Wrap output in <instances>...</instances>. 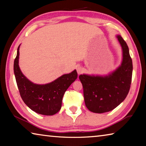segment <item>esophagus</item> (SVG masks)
<instances>
[{"instance_id": "34e87169", "label": "esophagus", "mask_w": 146, "mask_h": 146, "mask_svg": "<svg viewBox=\"0 0 146 146\" xmlns=\"http://www.w3.org/2000/svg\"><path fill=\"white\" fill-rule=\"evenodd\" d=\"M76 71H77L78 73H81L83 72L84 68L82 67V66H77V67H76Z\"/></svg>"}]
</instances>
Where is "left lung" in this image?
I'll list each match as a JSON object with an SVG mask.
<instances>
[{
	"label": "left lung",
	"instance_id": "obj_1",
	"mask_svg": "<svg viewBox=\"0 0 146 146\" xmlns=\"http://www.w3.org/2000/svg\"><path fill=\"white\" fill-rule=\"evenodd\" d=\"M122 48L121 66L106 76L80 75L86 106L91 112L110 111L122 103L127 97L131 84L133 63L129 48L120 35L117 36Z\"/></svg>",
	"mask_w": 146,
	"mask_h": 146
}]
</instances>
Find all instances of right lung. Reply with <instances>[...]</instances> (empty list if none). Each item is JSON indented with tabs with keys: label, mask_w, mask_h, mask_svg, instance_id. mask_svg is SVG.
Returning a JSON list of instances; mask_svg holds the SVG:
<instances>
[{
	"label": "right lung",
	"mask_w": 146,
	"mask_h": 146,
	"mask_svg": "<svg viewBox=\"0 0 146 146\" xmlns=\"http://www.w3.org/2000/svg\"><path fill=\"white\" fill-rule=\"evenodd\" d=\"M19 47L14 61V73L20 95L24 102L36 113L53 115L60 111L64 93L77 78V72L63 75L53 82L44 85L35 84L29 81L19 66Z\"/></svg>",
	"instance_id": "1"
}]
</instances>
